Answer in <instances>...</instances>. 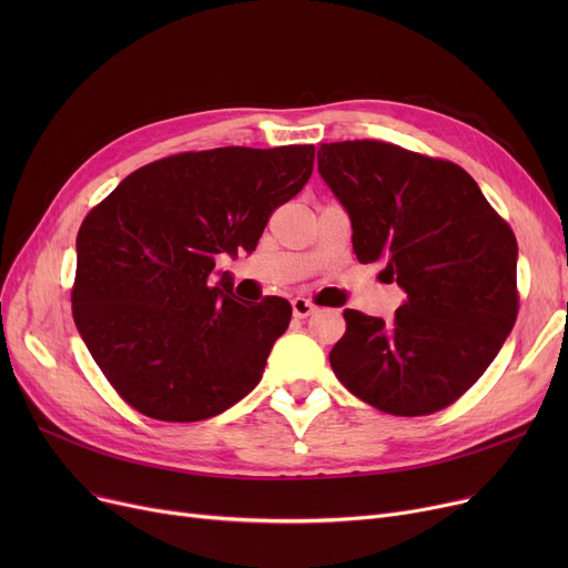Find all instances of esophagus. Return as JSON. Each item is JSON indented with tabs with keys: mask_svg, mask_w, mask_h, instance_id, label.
Returning <instances> with one entry per match:
<instances>
[{
	"mask_svg": "<svg viewBox=\"0 0 568 568\" xmlns=\"http://www.w3.org/2000/svg\"><path fill=\"white\" fill-rule=\"evenodd\" d=\"M292 313L294 317H308L315 313V306L308 300H304V296H296V300H292Z\"/></svg>",
	"mask_w": 568,
	"mask_h": 568,
	"instance_id": "34e87169",
	"label": "esophagus"
}]
</instances>
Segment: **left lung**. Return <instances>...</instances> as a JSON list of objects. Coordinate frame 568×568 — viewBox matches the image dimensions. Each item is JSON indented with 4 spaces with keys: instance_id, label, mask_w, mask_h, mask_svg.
Wrapping results in <instances>:
<instances>
[{
    "instance_id": "obj_1",
    "label": "left lung",
    "mask_w": 568,
    "mask_h": 568,
    "mask_svg": "<svg viewBox=\"0 0 568 568\" xmlns=\"http://www.w3.org/2000/svg\"><path fill=\"white\" fill-rule=\"evenodd\" d=\"M317 170L352 223L356 260L407 294L396 315L345 308L329 362L364 403L433 414L479 379L518 315V244L479 184L449 161L354 140L322 144Z\"/></svg>"
}]
</instances>
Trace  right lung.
<instances>
[{
	"mask_svg": "<svg viewBox=\"0 0 568 568\" xmlns=\"http://www.w3.org/2000/svg\"><path fill=\"white\" fill-rule=\"evenodd\" d=\"M313 161V144L176 154L131 172L87 214L73 320L138 412L202 422L255 389L292 306L281 296L239 300L216 255L253 253L274 209L308 182Z\"/></svg>",
	"mask_w": 568,
	"mask_h": 568,
	"instance_id": "add662e5",
	"label": "right lung"
}]
</instances>
